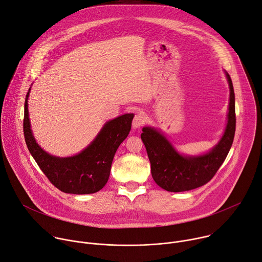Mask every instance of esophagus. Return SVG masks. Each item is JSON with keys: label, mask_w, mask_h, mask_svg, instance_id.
<instances>
[{"label": "esophagus", "mask_w": 262, "mask_h": 262, "mask_svg": "<svg viewBox=\"0 0 262 262\" xmlns=\"http://www.w3.org/2000/svg\"><path fill=\"white\" fill-rule=\"evenodd\" d=\"M145 119H146V117H145L143 112H139V113H137V114L135 115V117H134V120H133V127H134V128H140V127L144 124Z\"/></svg>", "instance_id": "obj_1"}]
</instances>
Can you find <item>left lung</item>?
Instances as JSON below:
<instances>
[{
    "instance_id": "8db88e82",
    "label": "left lung",
    "mask_w": 262,
    "mask_h": 262,
    "mask_svg": "<svg viewBox=\"0 0 262 262\" xmlns=\"http://www.w3.org/2000/svg\"><path fill=\"white\" fill-rule=\"evenodd\" d=\"M230 88L228 120L222 139L203 156L179 155L167 138L154 127H143L141 139L150 161L154 180L168 192H185L207 183L225 161L235 134V97L231 78L226 72Z\"/></svg>"
}]
</instances>
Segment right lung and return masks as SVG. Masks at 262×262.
Masks as SVG:
<instances>
[{"instance_id": "add662e5", "label": "right lung", "mask_w": 262, "mask_h": 262, "mask_svg": "<svg viewBox=\"0 0 262 262\" xmlns=\"http://www.w3.org/2000/svg\"><path fill=\"white\" fill-rule=\"evenodd\" d=\"M29 92L25 99L24 135L37 165L56 188L64 193L83 195L100 191L107 182L117 148L129 134L133 114L107 121L91 144L79 155L58 158L46 152L33 137L28 112Z\"/></svg>"}]
</instances>
